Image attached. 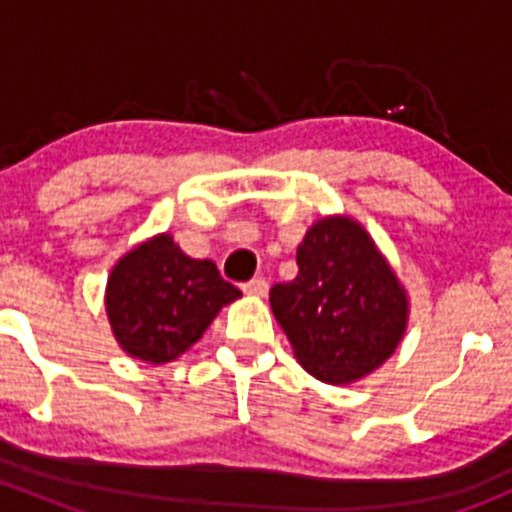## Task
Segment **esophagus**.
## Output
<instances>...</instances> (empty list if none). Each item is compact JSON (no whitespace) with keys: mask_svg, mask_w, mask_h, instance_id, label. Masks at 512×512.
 Listing matches in <instances>:
<instances>
[{"mask_svg":"<svg viewBox=\"0 0 512 512\" xmlns=\"http://www.w3.org/2000/svg\"><path fill=\"white\" fill-rule=\"evenodd\" d=\"M242 289H245V294H252V297H265L270 285H267L265 277H255V280H250L247 285H242Z\"/></svg>","mask_w":512,"mask_h":512,"instance_id":"34e87169","label":"esophagus"}]
</instances>
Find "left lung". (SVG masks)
I'll return each mask as SVG.
<instances>
[{"instance_id":"1","label":"left lung","mask_w":512,"mask_h":512,"mask_svg":"<svg viewBox=\"0 0 512 512\" xmlns=\"http://www.w3.org/2000/svg\"><path fill=\"white\" fill-rule=\"evenodd\" d=\"M297 267L270 304L299 364L334 386L379 369L404 339L409 297L369 232L347 215L317 220Z\"/></svg>"}]
</instances>
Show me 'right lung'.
Wrapping results in <instances>:
<instances>
[{
	"mask_svg": "<svg viewBox=\"0 0 512 512\" xmlns=\"http://www.w3.org/2000/svg\"><path fill=\"white\" fill-rule=\"evenodd\" d=\"M237 297L242 292L220 277L215 262L193 260L163 232L116 262L106 287V314L123 352L165 364L188 352Z\"/></svg>",
	"mask_w": 512,
	"mask_h": 512,
	"instance_id": "obj_1",
	"label": "right lung"
}]
</instances>
